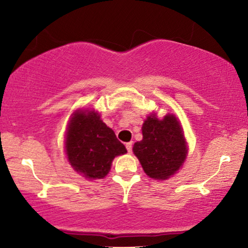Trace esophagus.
Instances as JSON below:
<instances>
[{
  "label": "esophagus",
  "instance_id": "obj_1",
  "mask_svg": "<svg viewBox=\"0 0 248 248\" xmlns=\"http://www.w3.org/2000/svg\"><path fill=\"white\" fill-rule=\"evenodd\" d=\"M132 145H133V144H132V142H127V143L125 144V147H126L128 154H131V152H132Z\"/></svg>",
  "mask_w": 248,
  "mask_h": 248
}]
</instances>
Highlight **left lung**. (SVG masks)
<instances>
[{
	"label": "left lung",
	"instance_id": "obj_1",
	"mask_svg": "<svg viewBox=\"0 0 248 248\" xmlns=\"http://www.w3.org/2000/svg\"><path fill=\"white\" fill-rule=\"evenodd\" d=\"M142 141L134 143L133 152L145 174L161 181L176 174L184 164L187 147L175 115L167 114L158 120L151 114L142 125Z\"/></svg>",
	"mask_w": 248,
	"mask_h": 248
}]
</instances>
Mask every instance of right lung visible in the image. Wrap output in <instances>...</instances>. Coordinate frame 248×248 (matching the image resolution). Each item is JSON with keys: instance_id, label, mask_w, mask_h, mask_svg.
Here are the masks:
<instances>
[{"instance_id": "obj_1", "label": "right lung", "mask_w": 248, "mask_h": 248, "mask_svg": "<svg viewBox=\"0 0 248 248\" xmlns=\"http://www.w3.org/2000/svg\"><path fill=\"white\" fill-rule=\"evenodd\" d=\"M67 160L74 170L89 179L104 178L116 155L126 154L125 145L93 110H77L65 138Z\"/></svg>"}]
</instances>
